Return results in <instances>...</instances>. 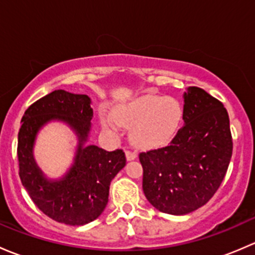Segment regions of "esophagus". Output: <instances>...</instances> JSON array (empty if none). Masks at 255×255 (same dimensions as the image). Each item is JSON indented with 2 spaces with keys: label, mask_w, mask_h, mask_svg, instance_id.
Wrapping results in <instances>:
<instances>
[{
  "label": "esophagus",
  "mask_w": 255,
  "mask_h": 255,
  "mask_svg": "<svg viewBox=\"0 0 255 255\" xmlns=\"http://www.w3.org/2000/svg\"><path fill=\"white\" fill-rule=\"evenodd\" d=\"M126 156H127V160H133V159L137 158V153L127 149V150H126Z\"/></svg>",
  "instance_id": "esophagus-1"
}]
</instances>
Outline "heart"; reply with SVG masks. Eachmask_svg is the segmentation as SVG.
Returning <instances> with one entry per match:
<instances>
[{
	"label": "heart",
	"instance_id": "obj_1",
	"mask_svg": "<svg viewBox=\"0 0 255 255\" xmlns=\"http://www.w3.org/2000/svg\"><path fill=\"white\" fill-rule=\"evenodd\" d=\"M184 117V109L170 96L144 95L115 110V118L120 125L130 127L132 143L139 148H154L170 142L179 130ZM102 123L115 129L116 123L107 116Z\"/></svg>",
	"mask_w": 255,
	"mask_h": 255
}]
</instances>
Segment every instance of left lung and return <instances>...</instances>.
<instances>
[{
  "label": "left lung",
  "mask_w": 255,
  "mask_h": 255,
  "mask_svg": "<svg viewBox=\"0 0 255 255\" xmlns=\"http://www.w3.org/2000/svg\"><path fill=\"white\" fill-rule=\"evenodd\" d=\"M184 102L185 125L169 145L139 153L146 200L160 212L177 216L212 199L233 150L230 117L220 100L191 86Z\"/></svg>",
  "instance_id": "obj_1"
}]
</instances>
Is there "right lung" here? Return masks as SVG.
Wrapping results in <instances>:
<instances>
[{"label":"right lung","instance_id":"1","mask_svg":"<svg viewBox=\"0 0 255 255\" xmlns=\"http://www.w3.org/2000/svg\"><path fill=\"white\" fill-rule=\"evenodd\" d=\"M86 95L55 90L25 110L18 133V166L22 185L34 205L59 223L82 226L96 220L109 202L111 180L126 165L122 149L84 146L94 111ZM51 119L68 122L79 135L76 164L59 182H48L35 165L31 148L39 128Z\"/></svg>","mask_w":255,"mask_h":255}]
</instances>
